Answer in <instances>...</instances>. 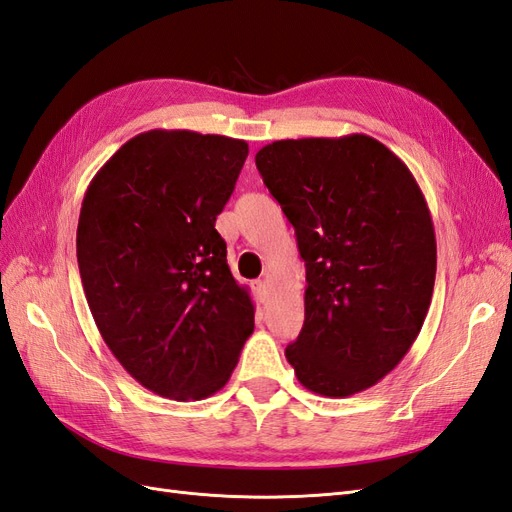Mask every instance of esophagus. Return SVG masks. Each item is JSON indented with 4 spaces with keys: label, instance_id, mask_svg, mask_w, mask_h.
I'll return each mask as SVG.
<instances>
[{
    "label": "esophagus",
    "instance_id": "obj_1",
    "mask_svg": "<svg viewBox=\"0 0 512 512\" xmlns=\"http://www.w3.org/2000/svg\"><path fill=\"white\" fill-rule=\"evenodd\" d=\"M250 286H252L254 297H256L258 301H265V299H267V282H265V280H254Z\"/></svg>",
    "mask_w": 512,
    "mask_h": 512
}]
</instances>
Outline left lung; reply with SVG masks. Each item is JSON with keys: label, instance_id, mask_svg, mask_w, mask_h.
I'll return each instance as SVG.
<instances>
[{"label": "left lung", "instance_id": "obj_1", "mask_svg": "<svg viewBox=\"0 0 512 512\" xmlns=\"http://www.w3.org/2000/svg\"><path fill=\"white\" fill-rule=\"evenodd\" d=\"M262 181L305 260V320L286 348L305 389L348 397L412 348L436 282V232L416 179L365 134L275 141Z\"/></svg>", "mask_w": 512, "mask_h": 512}]
</instances>
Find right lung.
I'll use <instances>...</instances> for the list:
<instances>
[{"label": "right lung", "instance_id": "obj_1", "mask_svg": "<svg viewBox=\"0 0 512 512\" xmlns=\"http://www.w3.org/2000/svg\"><path fill=\"white\" fill-rule=\"evenodd\" d=\"M247 143L149 130L117 149L83 198L76 258L96 327L128 374L156 395L218 393L254 331L215 218Z\"/></svg>", "mask_w": 512, "mask_h": 512}]
</instances>
